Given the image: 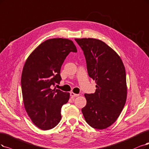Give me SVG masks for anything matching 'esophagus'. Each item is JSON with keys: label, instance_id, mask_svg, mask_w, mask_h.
Masks as SVG:
<instances>
[{"label": "esophagus", "instance_id": "obj_1", "mask_svg": "<svg viewBox=\"0 0 149 149\" xmlns=\"http://www.w3.org/2000/svg\"><path fill=\"white\" fill-rule=\"evenodd\" d=\"M70 96H71V97H77V96H79V95H78V94H75V93H73V92H71L70 93Z\"/></svg>", "mask_w": 149, "mask_h": 149}]
</instances>
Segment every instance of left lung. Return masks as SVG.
I'll use <instances>...</instances> for the list:
<instances>
[{"instance_id": "8db88e82", "label": "left lung", "mask_w": 149, "mask_h": 149, "mask_svg": "<svg viewBox=\"0 0 149 149\" xmlns=\"http://www.w3.org/2000/svg\"><path fill=\"white\" fill-rule=\"evenodd\" d=\"M75 40L84 52L89 77L96 83L95 93L84 95L86 104L81 112L93 128H107L118 118L126 102L125 66L117 53L104 42L92 38Z\"/></svg>"}]
</instances>
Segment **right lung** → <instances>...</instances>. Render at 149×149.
<instances>
[{"label": "right lung", "mask_w": 149, "mask_h": 149, "mask_svg": "<svg viewBox=\"0 0 149 149\" xmlns=\"http://www.w3.org/2000/svg\"><path fill=\"white\" fill-rule=\"evenodd\" d=\"M77 52L72 40L51 38L38 45L24 64L21 81L24 107L33 123L42 130L53 128L61 118V110L68 102L69 93L52 86L61 80L65 58Z\"/></svg>", "instance_id": "add662e5"}]
</instances>
